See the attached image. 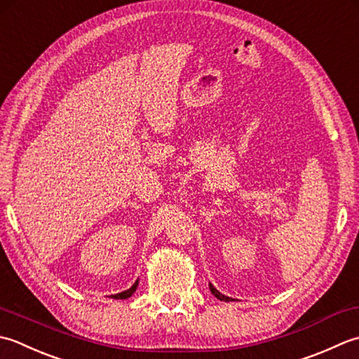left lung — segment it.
Instances as JSON below:
<instances>
[{
    "instance_id": "obj_1",
    "label": "left lung",
    "mask_w": 359,
    "mask_h": 359,
    "mask_svg": "<svg viewBox=\"0 0 359 359\" xmlns=\"http://www.w3.org/2000/svg\"><path fill=\"white\" fill-rule=\"evenodd\" d=\"M209 288H210V291H212V294H214L217 299H220V301H224V302H229V301H232L231 297L222 294L220 291H218L217 288H214V285H212V283H209Z\"/></svg>"
}]
</instances>
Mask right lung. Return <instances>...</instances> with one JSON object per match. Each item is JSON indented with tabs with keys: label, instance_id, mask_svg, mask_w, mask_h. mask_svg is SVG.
I'll list each match as a JSON object with an SVG mask.
<instances>
[{
	"label": "right lung",
	"instance_id": "1",
	"mask_svg": "<svg viewBox=\"0 0 359 359\" xmlns=\"http://www.w3.org/2000/svg\"><path fill=\"white\" fill-rule=\"evenodd\" d=\"M136 288H137V280L133 285H131V287L127 291H122V292H119V294H113L111 297L113 299H127V297H130L131 294H133V292L136 291Z\"/></svg>",
	"mask_w": 359,
	"mask_h": 359
}]
</instances>
